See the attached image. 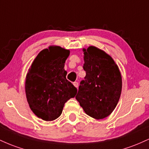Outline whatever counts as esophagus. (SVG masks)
I'll return each instance as SVG.
<instances>
[{"label": "esophagus", "mask_w": 149, "mask_h": 149, "mask_svg": "<svg viewBox=\"0 0 149 149\" xmlns=\"http://www.w3.org/2000/svg\"><path fill=\"white\" fill-rule=\"evenodd\" d=\"M73 85H74L75 87H76V88H78V82H74V83H73Z\"/></svg>", "instance_id": "esophagus-1"}]
</instances>
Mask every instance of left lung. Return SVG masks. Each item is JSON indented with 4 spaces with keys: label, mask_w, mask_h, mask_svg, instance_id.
<instances>
[{
    "label": "left lung",
    "mask_w": 149,
    "mask_h": 149,
    "mask_svg": "<svg viewBox=\"0 0 149 149\" xmlns=\"http://www.w3.org/2000/svg\"><path fill=\"white\" fill-rule=\"evenodd\" d=\"M83 69L76 99L84 111L95 119H103L113 112L122 90V78L111 56L96 47L84 49Z\"/></svg>",
    "instance_id": "8db88e82"
}]
</instances>
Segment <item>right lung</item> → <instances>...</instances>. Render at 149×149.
I'll return each mask as SVG.
<instances>
[{
    "label": "right lung",
    "instance_id": "1",
    "mask_svg": "<svg viewBox=\"0 0 149 149\" xmlns=\"http://www.w3.org/2000/svg\"><path fill=\"white\" fill-rule=\"evenodd\" d=\"M69 50L49 47L38 54L26 78V95L35 115L46 121L59 118L64 104L76 96L77 88L66 79L64 63Z\"/></svg>",
    "mask_w": 149,
    "mask_h": 149
}]
</instances>
